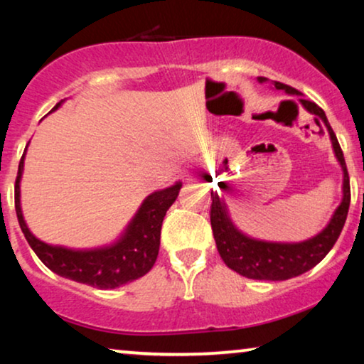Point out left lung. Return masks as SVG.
<instances>
[{
    "mask_svg": "<svg viewBox=\"0 0 364 364\" xmlns=\"http://www.w3.org/2000/svg\"><path fill=\"white\" fill-rule=\"evenodd\" d=\"M258 81L265 82L267 79L258 77ZM273 86L278 91L282 89L287 94H296V96L300 94L295 87L288 86V84L275 81ZM300 101L308 112L320 117L328 127L333 151H335V156L343 168V200L333 213L330 223L318 235L298 243H275L255 240V238L243 235L228 217L225 202L215 192H212L210 223L217 250L228 268L240 273L242 277L252 278V280H288V278L298 277L308 272L310 268L318 265L326 257V253L331 250L346 222L351 191L350 176H348L346 162L345 157H343L340 142H338L331 126L328 124L325 111L320 106H316L315 102L306 101V99H300Z\"/></svg>",
    "mask_w": 364,
    "mask_h": 364,
    "instance_id": "8db88e82",
    "label": "left lung"
}]
</instances>
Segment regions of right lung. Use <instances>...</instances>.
Here are the masks:
<instances>
[{
    "label": "right lung",
    "instance_id": "1",
    "mask_svg": "<svg viewBox=\"0 0 364 364\" xmlns=\"http://www.w3.org/2000/svg\"><path fill=\"white\" fill-rule=\"evenodd\" d=\"M61 106L58 102L53 111ZM26 154V152H24ZM24 154L19 161L16 183H14V208L19 227L39 260L49 270L69 280L86 283L94 288H117L146 275L154 267L161 245V228L168 207L176 202L182 183L154 192L142 202L136 217L129 223L124 235L114 245L94 250H71L64 247L48 245L29 232L19 203V181H21Z\"/></svg>",
    "mask_w": 364,
    "mask_h": 364
}]
</instances>
